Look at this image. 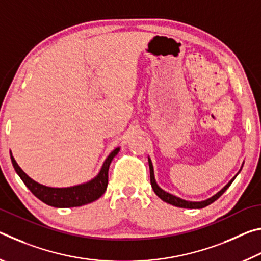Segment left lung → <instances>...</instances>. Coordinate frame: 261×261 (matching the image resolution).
Here are the masks:
<instances>
[{"mask_svg":"<svg viewBox=\"0 0 261 261\" xmlns=\"http://www.w3.org/2000/svg\"><path fill=\"white\" fill-rule=\"evenodd\" d=\"M148 165H149V174H151V185H152V188L156 196L160 198V199H162L163 201L168 202V204L174 205L176 207H182V208H204V207L211 205L212 202H214L216 199H219V198L222 196L224 191H226V190L230 187L232 180L236 177L235 176V177H233L230 182L226 185V187H224L222 190H221V191H219L216 194H214L213 197L210 198V199L204 200V201H187L184 199H180V198H178V197L173 196V194L163 191V190L156 184L155 178H154V170H153V165H152L151 159H148Z\"/></svg>","mask_w":261,"mask_h":261,"instance_id":"1","label":"left lung"}]
</instances>
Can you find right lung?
Returning a JSON list of instances; mask_svg holds the SVG:
<instances>
[{
  "instance_id": "right-lung-1",
  "label": "right lung",
  "mask_w": 261,
  "mask_h": 261,
  "mask_svg": "<svg viewBox=\"0 0 261 261\" xmlns=\"http://www.w3.org/2000/svg\"><path fill=\"white\" fill-rule=\"evenodd\" d=\"M118 151H120V147L115 148L109 154L96 177L90 180V182L76 185V187L71 188H49L45 187L42 184H39L32 178H30L20 169V167L17 165V162L12 155L11 162L16 173L19 175V177L23 180L24 184L38 199H40L49 206L64 208V207H78L90 204V202L99 199L102 196L108 185V169L110 162L113 161L114 156L116 155Z\"/></svg>"
}]
</instances>
